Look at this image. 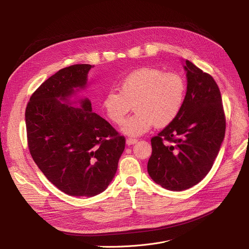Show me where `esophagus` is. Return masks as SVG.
Listing matches in <instances>:
<instances>
[{
	"mask_svg": "<svg viewBox=\"0 0 249 249\" xmlns=\"http://www.w3.org/2000/svg\"><path fill=\"white\" fill-rule=\"evenodd\" d=\"M137 139L135 138H127L126 139V144L127 145H132V144H135V143H137Z\"/></svg>",
	"mask_w": 249,
	"mask_h": 249,
	"instance_id": "esophagus-1",
	"label": "esophagus"
}]
</instances>
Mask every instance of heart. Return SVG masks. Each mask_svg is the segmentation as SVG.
Segmentation results:
<instances>
[{
    "label": "heart",
    "mask_w": 249,
    "mask_h": 249,
    "mask_svg": "<svg viewBox=\"0 0 249 249\" xmlns=\"http://www.w3.org/2000/svg\"><path fill=\"white\" fill-rule=\"evenodd\" d=\"M104 96L101 107L114 124L123 123L134 103L135 114L124 122L121 131L129 136L146 133L155 124L164 127L179 114L186 96V84L177 73L155 68H140L128 73Z\"/></svg>",
    "instance_id": "b5f03b06"
}]
</instances>
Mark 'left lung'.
Segmentation results:
<instances>
[{
  "mask_svg": "<svg viewBox=\"0 0 249 249\" xmlns=\"http://www.w3.org/2000/svg\"><path fill=\"white\" fill-rule=\"evenodd\" d=\"M187 91L176 119L151 139L150 178L179 192L200 182L212 168L225 136V116L214 78L184 60Z\"/></svg>",
  "mask_w": 249,
  "mask_h": 249,
  "instance_id": "8db88e82",
  "label": "left lung"
}]
</instances>
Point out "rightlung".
<instances>
[{
  "label": "right lung",
  "instance_id": "add662e5",
  "mask_svg": "<svg viewBox=\"0 0 249 249\" xmlns=\"http://www.w3.org/2000/svg\"><path fill=\"white\" fill-rule=\"evenodd\" d=\"M90 69L74 64L58 71L35 90L25 113L33 160L57 189L75 197L106 190L125 148V138L91 111L88 98L77 96Z\"/></svg>",
  "mask_w": 249,
  "mask_h": 249
}]
</instances>
